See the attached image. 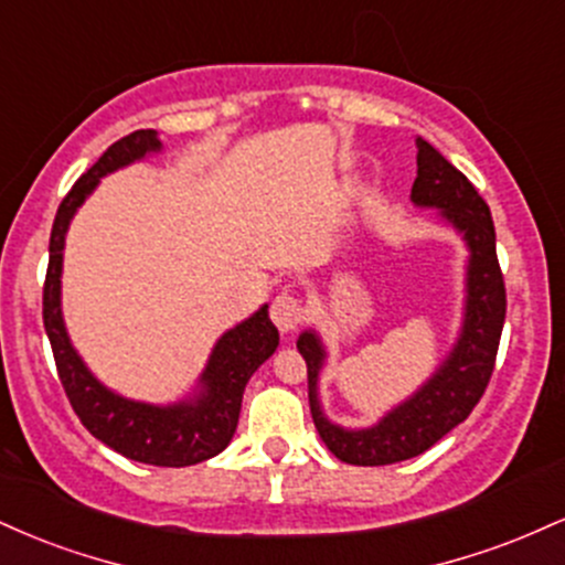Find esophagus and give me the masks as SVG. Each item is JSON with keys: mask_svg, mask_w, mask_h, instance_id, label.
I'll return each instance as SVG.
<instances>
[{"mask_svg": "<svg viewBox=\"0 0 565 565\" xmlns=\"http://www.w3.org/2000/svg\"><path fill=\"white\" fill-rule=\"evenodd\" d=\"M270 319H274L278 332L284 334L295 332L305 319V305L300 297L289 295V291H281V295L274 300V305H270Z\"/></svg>", "mask_w": 565, "mask_h": 565, "instance_id": "34e87169", "label": "esophagus"}]
</instances>
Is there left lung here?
<instances>
[{"label": "left lung", "instance_id": "8db88e82", "mask_svg": "<svg viewBox=\"0 0 565 565\" xmlns=\"http://www.w3.org/2000/svg\"><path fill=\"white\" fill-rule=\"evenodd\" d=\"M412 201L423 210H438L440 220L449 223L468 246L462 327L433 377L372 427H342L323 414L319 398L327 348L316 329H305L297 337V350L308 364V401L316 430L337 459L361 468L417 457L465 423L494 372L504 327L508 300L489 204L478 196L470 180L423 138H417V180L412 185Z\"/></svg>", "mask_w": 565, "mask_h": 565}]
</instances>
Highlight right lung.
<instances>
[{
    "instance_id": "add662e5",
    "label": "right lung",
    "mask_w": 565,
    "mask_h": 565,
    "mask_svg": "<svg viewBox=\"0 0 565 565\" xmlns=\"http://www.w3.org/2000/svg\"><path fill=\"white\" fill-rule=\"evenodd\" d=\"M159 151L161 140L157 129H138L116 140L61 201L53 233H50L42 316L44 332L53 345L57 377L82 425L97 440L135 462L157 465V468H188V465L215 457L231 444L246 382L276 353L278 329L270 321L268 305H263L249 319L220 337L193 393L167 406L125 398L103 385L71 345L61 308L63 246H66V233L76 210L95 191L100 178Z\"/></svg>"
}]
</instances>
